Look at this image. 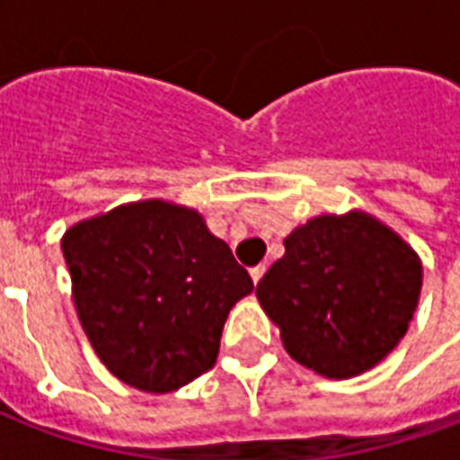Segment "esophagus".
Masks as SVG:
<instances>
[{"label":"esophagus","mask_w":460,"mask_h":460,"mask_svg":"<svg viewBox=\"0 0 460 460\" xmlns=\"http://www.w3.org/2000/svg\"><path fill=\"white\" fill-rule=\"evenodd\" d=\"M263 273H266V266H263V263L253 266V269H251V279H253V283H259V280L263 279Z\"/></svg>","instance_id":"obj_1"}]
</instances>
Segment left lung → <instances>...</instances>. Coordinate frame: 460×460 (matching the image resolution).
<instances>
[{
    "instance_id": "1",
    "label": "left lung",
    "mask_w": 460,
    "mask_h": 460,
    "mask_svg": "<svg viewBox=\"0 0 460 460\" xmlns=\"http://www.w3.org/2000/svg\"><path fill=\"white\" fill-rule=\"evenodd\" d=\"M256 298L296 362L330 379L362 375L406 335L421 261L365 211L323 214L290 234Z\"/></svg>"
}]
</instances>
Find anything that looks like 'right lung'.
<instances>
[{"label":"right lung","instance_id":"right-lung-1","mask_svg":"<svg viewBox=\"0 0 460 460\" xmlns=\"http://www.w3.org/2000/svg\"><path fill=\"white\" fill-rule=\"evenodd\" d=\"M85 335L111 372L167 394L214 367L249 270L201 214L147 199L78 221L61 241Z\"/></svg>","mask_w":460,"mask_h":460}]
</instances>
